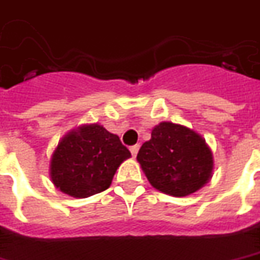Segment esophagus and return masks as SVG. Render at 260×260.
<instances>
[{"label": "esophagus", "mask_w": 260, "mask_h": 260, "mask_svg": "<svg viewBox=\"0 0 260 260\" xmlns=\"http://www.w3.org/2000/svg\"><path fill=\"white\" fill-rule=\"evenodd\" d=\"M138 149H140V145H138V144H136V145H132V147H130V152H132L133 156H136V155H137Z\"/></svg>", "instance_id": "1"}]
</instances>
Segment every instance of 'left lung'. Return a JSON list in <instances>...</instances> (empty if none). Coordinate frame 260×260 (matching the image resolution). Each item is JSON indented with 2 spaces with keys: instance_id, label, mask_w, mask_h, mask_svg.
Instances as JSON below:
<instances>
[{
  "instance_id": "8db88e82",
  "label": "left lung",
  "mask_w": 260,
  "mask_h": 260,
  "mask_svg": "<svg viewBox=\"0 0 260 260\" xmlns=\"http://www.w3.org/2000/svg\"><path fill=\"white\" fill-rule=\"evenodd\" d=\"M137 160L153 188L173 197H185L202 188L212 177V151L194 130L172 122L155 126L151 140Z\"/></svg>"
}]
</instances>
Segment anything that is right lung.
<instances>
[{
  "label": "right lung",
  "mask_w": 260,
  "mask_h": 260,
  "mask_svg": "<svg viewBox=\"0 0 260 260\" xmlns=\"http://www.w3.org/2000/svg\"><path fill=\"white\" fill-rule=\"evenodd\" d=\"M132 153L116 134L94 123L66 134L55 148L50 162V177L56 188L87 198L105 191L123 160Z\"/></svg>",
  "instance_id": "1"
}]
</instances>
